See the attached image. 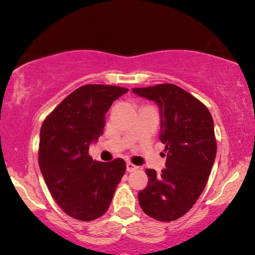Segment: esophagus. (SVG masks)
I'll return each mask as SVG.
<instances>
[{"mask_svg":"<svg viewBox=\"0 0 255 255\" xmlns=\"http://www.w3.org/2000/svg\"><path fill=\"white\" fill-rule=\"evenodd\" d=\"M136 169H138V167H136V165H134L133 163L127 162V171H128V172L135 171V170H136Z\"/></svg>","mask_w":255,"mask_h":255,"instance_id":"1","label":"esophagus"}]
</instances>
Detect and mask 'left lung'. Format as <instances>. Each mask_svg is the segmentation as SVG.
<instances>
[{"instance_id": "1", "label": "left lung", "mask_w": 255, "mask_h": 255, "mask_svg": "<svg viewBox=\"0 0 255 255\" xmlns=\"http://www.w3.org/2000/svg\"><path fill=\"white\" fill-rule=\"evenodd\" d=\"M155 101L161 117L159 141L165 145V169H145L149 182L138 192L144 213L159 222L184 216L202 195L217 154L215 126L208 108L174 84L133 88Z\"/></svg>"}]
</instances>
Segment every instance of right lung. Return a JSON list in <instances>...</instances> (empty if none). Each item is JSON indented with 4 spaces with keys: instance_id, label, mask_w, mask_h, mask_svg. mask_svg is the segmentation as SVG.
I'll return each mask as SVG.
<instances>
[{
    "instance_id": "1",
    "label": "right lung",
    "mask_w": 255,
    "mask_h": 255,
    "mask_svg": "<svg viewBox=\"0 0 255 255\" xmlns=\"http://www.w3.org/2000/svg\"><path fill=\"white\" fill-rule=\"evenodd\" d=\"M127 92L111 85H85L54 108L40 128V172L57 204L74 219L103 216L125 174L124 159L93 161L88 149L103 135L112 104Z\"/></svg>"
}]
</instances>
